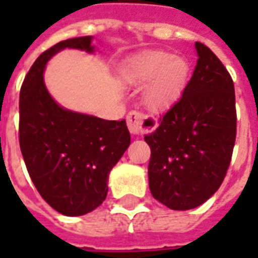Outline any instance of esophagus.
I'll list each match as a JSON object with an SVG mask.
<instances>
[{"mask_svg": "<svg viewBox=\"0 0 258 258\" xmlns=\"http://www.w3.org/2000/svg\"><path fill=\"white\" fill-rule=\"evenodd\" d=\"M127 125H128V130L131 134L140 135L145 131H151V130L156 128L157 121L153 120V118L145 117L142 113L140 112H130L127 114Z\"/></svg>", "mask_w": 258, "mask_h": 258, "instance_id": "1", "label": "esophagus"}]
</instances>
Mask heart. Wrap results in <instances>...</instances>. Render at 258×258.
I'll return each mask as SVG.
<instances>
[{"label": "heart", "instance_id": "obj_1", "mask_svg": "<svg viewBox=\"0 0 258 258\" xmlns=\"http://www.w3.org/2000/svg\"><path fill=\"white\" fill-rule=\"evenodd\" d=\"M190 77L188 60L167 51H145L128 59L123 79L135 87H146L144 103L152 112H164L178 101Z\"/></svg>", "mask_w": 258, "mask_h": 258}]
</instances>
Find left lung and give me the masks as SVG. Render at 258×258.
Here are the masks:
<instances>
[{
    "instance_id": "8db88e82",
    "label": "left lung",
    "mask_w": 258,
    "mask_h": 258,
    "mask_svg": "<svg viewBox=\"0 0 258 258\" xmlns=\"http://www.w3.org/2000/svg\"><path fill=\"white\" fill-rule=\"evenodd\" d=\"M182 98L152 134L148 167L152 196L171 210L203 205L220 188L236 138L233 81L221 60L202 42Z\"/></svg>"
}]
</instances>
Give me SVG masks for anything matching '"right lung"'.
<instances>
[{"label":"right lung","mask_w":258,"mask_h":258,"mask_svg":"<svg viewBox=\"0 0 258 258\" xmlns=\"http://www.w3.org/2000/svg\"><path fill=\"white\" fill-rule=\"evenodd\" d=\"M64 48L92 53V37L58 42L42 52L20 88L19 144L33 184L52 209L84 216L106 199L107 178L131 142L125 120L64 109L44 83L48 60Z\"/></svg>","instance_id":"1"}]
</instances>
